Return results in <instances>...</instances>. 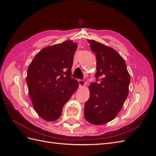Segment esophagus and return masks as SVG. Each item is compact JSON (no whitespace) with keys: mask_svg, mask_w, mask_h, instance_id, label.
<instances>
[{"mask_svg":"<svg viewBox=\"0 0 156 156\" xmlns=\"http://www.w3.org/2000/svg\"><path fill=\"white\" fill-rule=\"evenodd\" d=\"M78 81H79V87H81V88L85 86V84H86V82L84 81H83V80L79 79V80H78Z\"/></svg>","mask_w":156,"mask_h":156,"instance_id":"1","label":"esophagus"}]
</instances>
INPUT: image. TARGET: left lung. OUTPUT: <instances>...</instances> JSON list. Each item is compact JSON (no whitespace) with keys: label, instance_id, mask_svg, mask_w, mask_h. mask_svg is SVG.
Returning <instances> with one entry per match:
<instances>
[{"label":"left lung","instance_id":"obj_1","mask_svg":"<svg viewBox=\"0 0 156 156\" xmlns=\"http://www.w3.org/2000/svg\"><path fill=\"white\" fill-rule=\"evenodd\" d=\"M97 61L96 78L91 83L90 98L84 104V118L89 123L102 125L112 120L128 96L130 76L123 58L110 47L87 40ZM98 81V79H96Z\"/></svg>","mask_w":156,"mask_h":156}]
</instances>
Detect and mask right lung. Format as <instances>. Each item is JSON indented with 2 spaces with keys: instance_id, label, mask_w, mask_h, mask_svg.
<instances>
[{
  "instance_id": "obj_1",
  "label": "right lung",
  "mask_w": 156,
  "mask_h": 156,
  "mask_svg": "<svg viewBox=\"0 0 156 156\" xmlns=\"http://www.w3.org/2000/svg\"><path fill=\"white\" fill-rule=\"evenodd\" d=\"M77 44L71 40L48 46L35 56L27 71V83L33 107L41 119L57 120L62 108L79 87L72 78Z\"/></svg>"
}]
</instances>
